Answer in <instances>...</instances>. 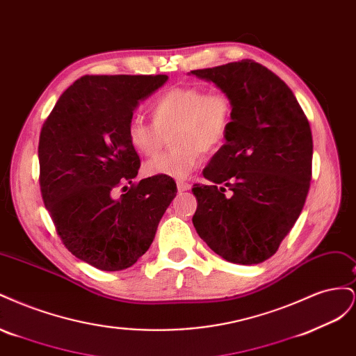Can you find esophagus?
Returning a JSON list of instances; mask_svg holds the SVG:
<instances>
[{"instance_id":"34e87169","label":"esophagus","mask_w":356,"mask_h":356,"mask_svg":"<svg viewBox=\"0 0 356 356\" xmlns=\"http://www.w3.org/2000/svg\"><path fill=\"white\" fill-rule=\"evenodd\" d=\"M177 188L178 191H187L191 188V186L188 184V182H184V181H177Z\"/></svg>"}]
</instances>
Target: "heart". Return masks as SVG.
<instances>
[{"mask_svg":"<svg viewBox=\"0 0 356 356\" xmlns=\"http://www.w3.org/2000/svg\"><path fill=\"white\" fill-rule=\"evenodd\" d=\"M234 102L224 90L207 92L202 86H174L161 92L152 105L153 122L132 117L126 136L138 154L153 157L172 130L175 148L144 165L148 177L186 178L197 168L203 153L212 154L227 141L233 124Z\"/></svg>","mask_w":356,"mask_h":356,"instance_id":"1","label":"heart"}]
</instances>
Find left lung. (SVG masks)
<instances>
[{
	"instance_id": "1",
	"label": "left lung",
	"mask_w": 356,
	"mask_h": 356,
	"mask_svg": "<svg viewBox=\"0 0 356 356\" xmlns=\"http://www.w3.org/2000/svg\"><path fill=\"white\" fill-rule=\"evenodd\" d=\"M191 74L215 83L234 102L227 143L203 170L212 184L193 186V224L224 260L263 263L276 254L305 207L314 156L309 120L288 86L255 60Z\"/></svg>"
}]
</instances>
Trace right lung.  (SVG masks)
<instances>
[{
	"instance_id": "obj_1",
	"label": "right lung",
	"mask_w": 356,
	"mask_h": 356,
	"mask_svg": "<svg viewBox=\"0 0 356 356\" xmlns=\"http://www.w3.org/2000/svg\"><path fill=\"white\" fill-rule=\"evenodd\" d=\"M166 80L165 74L83 75L42 123V202L67 250L99 270L135 264L177 196L170 177L132 182L141 160L126 136L138 102ZM126 181L133 184L129 191ZM120 186L125 195L117 200L113 191Z\"/></svg>"
}]
</instances>
